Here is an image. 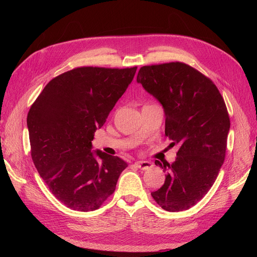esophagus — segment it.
Masks as SVG:
<instances>
[{"label":"esophagus","mask_w":257,"mask_h":257,"mask_svg":"<svg viewBox=\"0 0 257 257\" xmlns=\"http://www.w3.org/2000/svg\"><path fill=\"white\" fill-rule=\"evenodd\" d=\"M135 165L136 167H138L139 169H143V170H148L153 167V164L151 162H148V161H139V162H135Z\"/></svg>","instance_id":"obj_1"}]
</instances>
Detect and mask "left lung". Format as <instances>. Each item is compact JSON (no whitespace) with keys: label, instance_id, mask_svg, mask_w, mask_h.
<instances>
[{"label":"left lung","instance_id":"left-lung-1","mask_svg":"<svg viewBox=\"0 0 257 257\" xmlns=\"http://www.w3.org/2000/svg\"><path fill=\"white\" fill-rule=\"evenodd\" d=\"M137 81L162 104L165 135L179 145L172 164L155 161L165 182L151 195L166 211L188 210L211 189L226 154L230 120L213 81L182 62L141 67Z\"/></svg>","mask_w":257,"mask_h":257}]
</instances>
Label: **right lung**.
<instances>
[{"label": "right lung", "instance_id": "obj_1", "mask_svg": "<svg viewBox=\"0 0 257 257\" xmlns=\"http://www.w3.org/2000/svg\"><path fill=\"white\" fill-rule=\"evenodd\" d=\"M137 66L76 67L51 79L31 106V157L54 197L78 211H93L112 195L127 164L92 141L133 80Z\"/></svg>", "mask_w": 257, "mask_h": 257}]
</instances>
